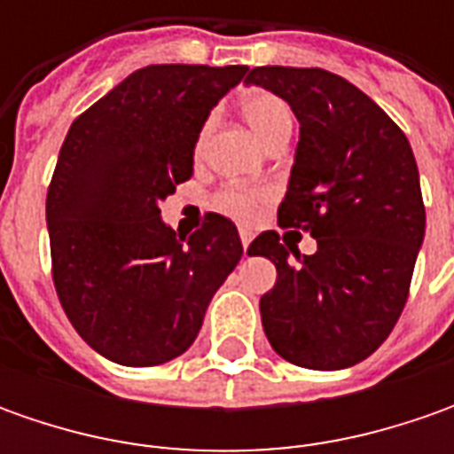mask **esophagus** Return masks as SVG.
Here are the masks:
<instances>
[{
    "label": "esophagus",
    "mask_w": 454,
    "mask_h": 454,
    "mask_svg": "<svg viewBox=\"0 0 454 454\" xmlns=\"http://www.w3.org/2000/svg\"><path fill=\"white\" fill-rule=\"evenodd\" d=\"M239 239H242V247H245V253H247V247H250V242H253V232H250V230H239Z\"/></svg>",
    "instance_id": "obj_1"
}]
</instances>
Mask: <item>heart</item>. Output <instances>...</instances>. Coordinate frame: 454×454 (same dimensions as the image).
I'll list each match as a JSON object with an SVG mask.
<instances>
[{"mask_svg":"<svg viewBox=\"0 0 454 454\" xmlns=\"http://www.w3.org/2000/svg\"><path fill=\"white\" fill-rule=\"evenodd\" d=\"M239 111L247 118V123L253 126V131L260 136L262 144H268L275 136L293 129V111H290V106L280 96L270 93V90H260V88L247 90L242 96V100H239ZM209 129H212V118H207L201 123L200 136H197V146H194L197 151L201 149ZM268 200H270V192L265 186L224 184V186H219L217 192L212 194L209 204H212V209H217L219 215L247 224V222H253L260 215L262 204Z\"/></svg>","mask_w":454,"mask_h":454,"instance_id":"heart-1","label":"heart"}]
</instances>
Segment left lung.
I'll use <instances>...</instances> for the list:
<instances>
[{
    "instance_id": "obj_1",
    "label": "left lung",
    "mask_w": 454,
    "mask_h": 454,
    "mask_svg": "<svg viewBox=\"0 0 454 454\" xmlns=\"http://www.w3.org/2000/svg\"><path fill=\"white\" fill-rule=\"evenodd\" d=\"M245 82L288 100L301 121L278 224L318 242L316 253L301 254L272 230L254 237L247 254L268 257L278 270L275 288L260 298L265 336L295 366H354L399 321L425 239L410 141L366 93L321 67L265 65Z\"/></svg>"
}]
</instances>
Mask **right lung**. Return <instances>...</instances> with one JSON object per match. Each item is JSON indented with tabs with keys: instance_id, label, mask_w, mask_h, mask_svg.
<instances>
[{
	"instance_id": "obj_1",
	"label": "right lung",
	"mask_w": 454,
	"mask_h": 454,
	"mask_svg": "<svg viewBox=\"0 0 454 454\" xmlns=\"http://www.w3.org/2000/svg\"><path fill=\"white\" fill-rule=\"evenodd\" d=\"M247 65H149L80 114L47 189L52 283L100 356L159 366L200 333L242 257L237 227L204 215L189 239L159 204L194 171L201 123Z\"/></svg>"
}]
</instances>
